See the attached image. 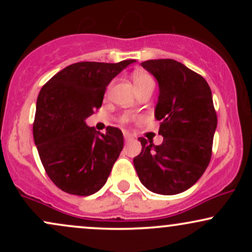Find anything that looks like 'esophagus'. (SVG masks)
<instances>
[{
  "label": "esophagus",
  "instance_id": "1",
  "mask_svg": "<svg viewBox=\"0 0 252 252\" xmlns=\"http://www.w3.org/2000/svg\"><path fill=\"white\" fill-rule=\"evenodd\" d=\"M124 140H126V142H130V141L134 140V136L129 132H124Z\"/></svg>",
  "mask_w": 252,
  "mask_h": 252
}]
</instances>
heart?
Masks as SVG:
<instances>
[{
    "mask_svg": "<svg viewBox=\"0 0 252 252\" xmlns=\"http://www.w3.org/2000/svg\"><path fill=\"white\" fill-rule=\"evenodd\" d=\"M132 79H134L136 88H140V86L144 85V84L154 83V80H153V77L150 76L149 73H147V72H142V71L135 72V73L132 74ZM130 120H131V117H130L129 115H123V116L121 117V122L124 123V124L129 123Z\"/></svg>",
    "mask_w": 252,
    "mask_h": 252,
    "instance_id": "heart-1",
    "label": "heart"
}]
</instances>
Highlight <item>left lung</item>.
<instances>
[{
  "label": "left lung",
  "instance_id": "8db88e82",
  "mask_svg": "<svg viewBox=\"0 0 252 252\" xmlns=\"http://www.w3.org/2000/svg\"><path fill=\"white\" fill-rule=\"evenodd\" d=\"M142 67L158 82L155 117L161 121L163 142L140 137L142 150L134 166L143 186L173 195L192 187L206 170L212 156L217 114L206 80L173 59L143 62Z\"/></svg>",
  "mask_w": 252,
  "mask_h": 252
}]
</instances>
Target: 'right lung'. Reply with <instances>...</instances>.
<instances>
[{
    "label": "right lung",
    "instance_id": "right-lung-1",
    "mask_svg": "<svg viewBox=\"0 0 252 252\" xmlns=\"http://www.w3.org/2000/svg\"><path fill=\"white\" fill-rule=\"evenodd\" d=\"M136 60L72 63L48 80L36 100L34 142L46 174L58 189L86 196L99 190L123 149V134H105L85 120L102 106L108 84Z\"/></svg>",
    "mask_w": 252,
    "mask_h": 252
}]
</instances>
